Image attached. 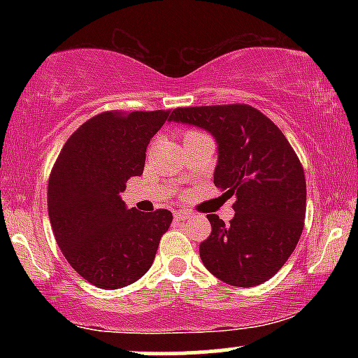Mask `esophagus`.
<instances>
[{
  "label": "esophagus",
  "instance_id": "1",
  "mask_svg": "<svg viewBox=\"0 0 358 358\" xmlns=\"http://www.w3.org/2000/svg\"><path fill=\"white\" fill-rule=\"evenodd\" d=\"M188 217H190V212H187V210H176L175 212V219L176 220H187Z\"/></svg>",
  "mask_w": 358,
  "mask_h": 358
}]
</instances>
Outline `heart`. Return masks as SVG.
<instances>
[{"mask_svg": "<svg viewBox=\"0 0 358 358\" xmlns=\"http://www.w3.org/2000/svg\"><path fill=\"white\" fill-rule=\"evenodd\" d=\"M192 134H200V133H196V131H188V133L185 134V138H187V136H192Z\"/></svg>", "mask_w": 358, "mask_h": 358, "instance_id": "b5f03b06", "label": "heart"}]
</instances>
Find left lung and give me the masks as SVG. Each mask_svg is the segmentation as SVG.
<instances>
[{"mask_svg":"<svg viewBox=\"0 0 358 358\" xmlns=\"http://www.w3.org/2000/svg\"><path fill=\"white\" fill-rule=\"evenodd\" d=\"M170 121L215 138L213 183L225 196L236 195L231 224L207 215L212 232L200 244L203 266L231 286L262 285L285 266L305 225L306 182L296 153L281 129L248 104L178 108Z\"/></svg>","mask_w":358,"mask_h":358,"instance_id":"1","label":"left lung"}]
</instances>
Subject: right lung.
I'll list each match as a JSON object with an SVG mask.
<instances>
[{
	"instance_id": "1",
	"label": "right lung",
	"mask_w": 358,
	"mask_h": 358,
	"mask_svg": "<svg viewBox=\"0 0 358 358\" xmlns=\"http://www.w3.org/2000/svg\"><path fill=\"white\" fill-rule=\"evenodd\" d=\"M170 110H108L85 121L62 148L48 178V217L69 264L90 285L117 289L153 264L170 229L166 208H127L121 192L143 173L150 139Z\"/></svg>"
}]
</instances>
